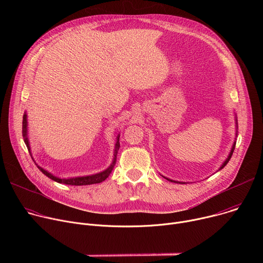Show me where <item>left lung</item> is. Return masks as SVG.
Returning <instances> with one entry per match:
<instances>
[{"label":"left lung","instance_id":"left-lung-1","mask_svg":"<svg viewBox=\"0 0 263 263\" xmlns=\"http://www.w3.org/2000/svg\"><path fill=\"white\" fill-rule=\"evenodd\" d=\"M236 122H237V120H236ZM236 128H237V123H236ZM236 136H237V131H236ZM235 144H236V142L234 141V143H233V146H232V148H231V152H230V154H229V156H228V158L226 159V161H224L223 163H222V165L219 167V170H221L222 167H224V166H226V164L229 162V160L231 159V157H232V154H233V152H234V148H235ZM165 178V177H164ZM166 180H168V181H171V182H175V183H185V182H178V181H174V180H171V179H168V178H165Z\"/></svg>","mask_w":263,"mask_h":263}]
</instances>
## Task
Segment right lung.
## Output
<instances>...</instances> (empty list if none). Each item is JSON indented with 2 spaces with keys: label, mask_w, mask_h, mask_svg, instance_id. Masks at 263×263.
Wrapping results in <instances>:
<instances>
[{
  "label": "right lung",
  "mask_w": 263,
  "mask_h": 263,
  "mask_svg": "<svg viewBox=\"0 0 263 263\" xmlns=\"http://www.w3.org/2000/svg\"><path fill=\"white\" fill-rule=\"evenodd\" d=\"M27 114L25 112V115L23 117V137H24V141L29 149V153L31 155V148H30V143H29V139H28V132H27ZM120 148V134L117 137V142H116V147H115V154H114V160H112V163L110 164V166L108 168H106L105 171L95 174V175H89V176H84V177H74V178H67V179H61L58 177L53 176L51 173H49L48 171L44 170L43 167L37 165V167L40 168V171L45 174L47 177H49L50 179L58 182V183H62V184H66V185H76V186H81V185H90V184H96V183H101L104 180H106L108 178V176L110 175V173L114 170L116 163H117V155L119 152ZM32 157V155H31ZM33 159V158H32ZM34 161V160H33Z\"/></svg>",
  "instance_id": "1"
}]
</instances>
